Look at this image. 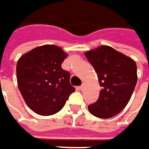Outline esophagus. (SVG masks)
Segmentation results:
<instances>
[{"mask_svg":"<svg viewBox=\"0 0 149 149\" xmlns=\"http://www.w3.org/2000/svg\"><path fill=\"white\" fill-rule=\"evenodd\" d=\"M85 86H86V84H85V83H83L79 88H80V90H82V89H84V88H85Z\"/></svg>","mask_w":149,"mask_h":149,"instance_id":"1","label":"esophagus"}]
</instances>
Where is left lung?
<instances>
[{
  "label": "left lung",
  "instance_id": "left-lung-1",
  "mask_svg": "<svg viewBox=\"0 0 149 149\" xmlns=\"http://www.w3.org/2000/svg\"><path fill=\"white\" fill-rule=\"evenodd\" d=\"M95 69L102 87L99 97L88 106L91 113L109 119L125 108L135 89L136 64L132 58L109 46H100L85 52Z\"/></svg>",
  "mask_w": 149,
  "mask_h": 149
}]
</instances>
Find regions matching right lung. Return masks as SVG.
Instances as JSON below:
<instances>
[{"label":"right lung","mask_w":149,"mask_h":149,"mask_svg":"<svg viewBox=\"0 0 149 149\" xmlns=\"http://www.w3.org/2000/svg\"><path fill=\"white\" fill-rule=\"evenodd\" d=\"M68 54L58 46L43 45L22 55L17 63V81L28 107L48 116L62 109L74 87L62 69Z\"/></svg>","instance_id":"1"}]
</instances>
